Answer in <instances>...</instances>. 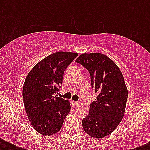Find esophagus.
<instances>
[{"label":"esophagus","mask_w":150,"mask_h":150,"mask_svg":"<svg viewBox=\"0 0 150 150\" xmlns=\"http://www.w3.org/2000/svg\"><path fill=\"white\" fill-rule=\"evenodd\" d=\"M71 103H72L74 106H78V105L79 104V103L77 102V101H71Z\"/></svg>","instance_id":"esophagus-1"}]
</instances>
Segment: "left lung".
<instances>
[{"label": "left lung", "mask_w": 150, "mask_h": 150, "mask_svg": "<svg viewBox=\"0 0 150 150\" xmlns=\"http://www.w3.org/2000/svg\"><path fill=\"white\" fill-rule=\"evenodd\" d=\"M75 62L90 74L92 89L98 96L89 104V113L82 119L89 135L101 139L113 132L123 118L128 89L123 75L114 61L100 53L82 54Z\"/></svg>", "instance_id": "obj_1"}]
</instances>
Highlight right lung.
Masks as SVG:
<instances>
[{"mask_svg":"<svg viewBox=\"0 0 150 150\" xmlns=\"http://www.w3.org/2000/svg\"><path fill=\"white\" fill-rule=\"evenodd\" d=\"M78 56L70 52H57L34 66L25 80L22 97L32 126L43 135L58 132L70 112L68 100L55 96L63 82L64 72Z\"/></svg>","mask_w":150,"mask_h":150,"instance_id":"1","label":"right lung"}]
</instances>
